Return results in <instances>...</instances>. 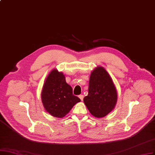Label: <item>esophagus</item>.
I'll use <instances>...</instances> for the list:
<instances>
[{"instance_id":"1","label":"esophagus","mask_w":155,"mask_h":155,"mask_svg":"<svg viewBox=\"0 0 155 155\" xmlns=\"http://www.w3.org/2000/svg\"><path fill=\"white\" fill-rule=\"evenodd\" d=\"M79 98H80V99L81 100V101H83V99H84V96L83 95V94H81V95H79V97H78Z\"/></svg>"}]
</instances>
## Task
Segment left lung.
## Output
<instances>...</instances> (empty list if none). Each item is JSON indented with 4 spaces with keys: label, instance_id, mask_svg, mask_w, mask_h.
I'll use <instances>...</instances> for the list:
<instances>
[{
    "label": "left lung",
    "instance_id": "obj_1",
    "mask_svg": "<svg viewBox=\"0 0 155 155\" xmlns=\"http://www.w3.org/2000/svg\"><path fill=\"white\" fill-rule=\"evenodd\" d=\"M118 94L113 80L106 69L97 66L91 73L87 96L84 102L93 117L107 116L115 107Z\"/></svg>",
    "mask_w": 155,
    "mask_h": 155
}]
</instances>
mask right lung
I'll return each mask as SVG.
<instances>
[{"mask_svg":"<svg viewBox=\"0 0 155 155\" xmlns=\"http://www.w3.org/2000/svg\"><path fill=\"white\" fill-rule=\"evenodd\" d=\"M41 99L48 113L57 118H63L81 99L73 94V89L66 83L62 72L53 69L44 83Z\"/></svg>","mask_w":155,"mask_h":155,"instance_id":"1","label":"right lung"}]
</instances>
